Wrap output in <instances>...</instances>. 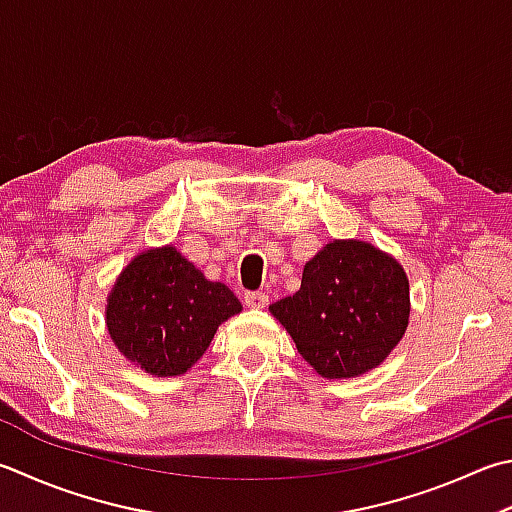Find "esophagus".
<instances>
[{"label":"esophagus","instance_id":"34e87169","mask_svg":"<svg viewBox=\"0 0 512 512\" xmlns=\"http://www.w3.org/2000/svg\"><path fill=\"white\" fill-rule=\"evenodd\" d=\"M245 305L252 307V310H263L269 303V296L265 292H245Z\"/></svg>","mask_w":512,"mask_h":512}]
</instances>
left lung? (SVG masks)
Segmentation results:
<instances>
[{"label": "left lung", "instance_id": "left-lung-1", "mask_svg": "<svg viewBox=\"0 0 512 512\" xmlns=\"http://www.w3.org/2000/svg\"><path fill=\"white\" fill-rule=\"evenodd\" d=\"M296 350L327 379L383 363L410 316L403 267L361 240H332L303 269L301 289L269 305Z\"/></svg>", "mask_w": 512, "mask_h": 512}]
</instances>
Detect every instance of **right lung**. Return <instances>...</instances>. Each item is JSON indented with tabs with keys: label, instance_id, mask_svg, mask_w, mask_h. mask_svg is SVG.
I'll use <instances>...</instances> for the list:
<instances>
[{
	"label": "right lung",
	"instance_id": "right-lung-1",
	"mask_svg": "<svg viewBox=\"0 0 512 512\" xmlns=\"http://www.w3.org/2000/svg\"><path fill=\"white\" fill-rule=\"evenodd\" d=\"M243 310L234 292L211 283L173 247L149 249L120 274L106 305V327L118 350L144 372L185 374L214 339L218 325Z\"/></svg>",
	"mask_w": 512,
	"mask_h": 512
}]
</instances>
